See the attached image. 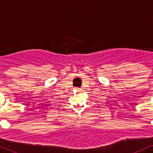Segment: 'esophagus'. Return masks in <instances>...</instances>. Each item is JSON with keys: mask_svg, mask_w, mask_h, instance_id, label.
<instances>
[{"mask_svg": "<svg viewBox=\"0 0 153 153\" xmlns=\"http://www.w3.org/2000/svg\"><path fill=\"white\" fill-rule=\"evenodd\" d=\"M77 91H80L81 90V88H76Z\"/></svg>", "mask_w": 153, "mask_h": 153, "instance_id": "1", "label": "esophagus"}]
</instances>
